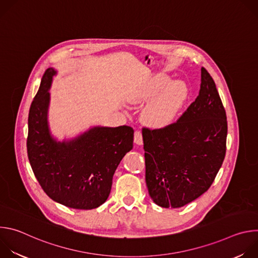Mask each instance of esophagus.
I'll return each mask as SVG.
<instances>
[{
    "instance_id": "esophagus-1",
    "label": "esophagus",
    "mask_w": 258,
    "mask_h": 258,
    "mask_svg": "<svg viewBox=\"0 0 258 258\" xmlns=\"http://www.w3.org/2000/svg\"><path fill=\"white\" fill-rule=\"evenodd\" d=\"M134 141L136 144L138 145H142L143 144V136L141 131H136L135 135H134Z\"/></svg>"
}]
</instances>
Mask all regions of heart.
<instances>
[{
    "label": "heart",
    "mask_w": 258,
    "mask_h": 258,
    "mask_svg": "<svg viewBox=\"0 0 258 258\" xmlns=\"http://www.w3.org/2000/svg\"><path fill=\"white\" fill-rule=\"evenodd\" d=\"M188 97L187 87L180 82L172 83L164 73L152 77L132 100L134 102L152 101L145 109L146 121L154 127H163L170 124Z\"/></svg>",
    "instance_id": "heart-1"
}]
</instances>
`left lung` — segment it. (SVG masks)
I'll use <instances>...</instances> for the list:
<instances>
[{
  "mask_svg": "<svg viewBox=\"0 0 258 258\" xmlns=\"http://www.w3.org/2000/svg\"><path fill=\"white\" fill-rule=\"evenodd\" d=\"M143 131L146 185L157 205L178 208L210 188L226 156L228 121L204 67L199 95L181 116L164 127Z\"/></svg>",
  "mask_w": 258,
  "mask_h": 258,
  "instance_id": "left-lung-1",
  "label": "left lung"
}]
</instances>
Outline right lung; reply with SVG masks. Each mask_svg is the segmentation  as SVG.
<instances>
[{
	"mask_svg": "<svg viewBox=\"0 0 258 258\" xmlns=\"http://www.w3.org/2000/svg\"><path fill=\"white\" fill-rule=\"evenodd\" d=\"M56 71L48 68L28 113L27 156L44 192L54 201L75 209H93L111 191L113 174L132 150L131 126H96L69 142L54 140L48 127L49 89Z\"/></svg>",
	"mask_w": 258,
	"mask_h": 258,
	"instance_id": "add662e5",
	"label": "right lung"
}]
</instances>
